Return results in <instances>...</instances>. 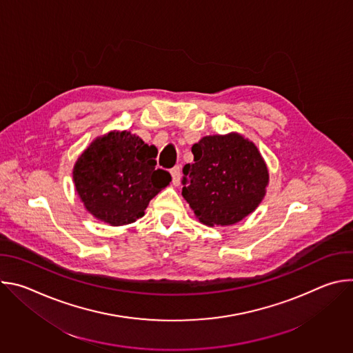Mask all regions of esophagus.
Segmentation results:
<instances>
[{"label": "esophagus", "mask_w": 353, "mask_h": 353, "mask_svg": "<svg viewBox=\"0 0 353 353\" xmlns=\"http://www.w3.org/2000/svg\"><path fill=\"white\" fill-rule=\"evenodd\" d=\"M170 174H172V183L173 185H179L180 184V168L179 166H174L172 170H170Z\"/></svg>", "instance_id": "esophagus-1"}]
</instances>
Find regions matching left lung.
Returning <instances> with one entry per match:
<instances>
[{"instance_id":"left-lung-1","label":"left lung","mask_w":353,"mask_h":353,"mask_svg":"<svg viewBox=\"0 0 353 353\" xmlns=\"http://www.w3.org/2000/svg\"><path fill=\"white\" fill-rule=\"evenodd\" d=\"M194 163L183 169V196L207 226H229L254 212L270 173L253 141L239 132L207 135L192 145Z\"/></svg>"}]
</instances>
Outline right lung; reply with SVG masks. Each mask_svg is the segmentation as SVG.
Returning a JSON list of instances; mask_svg holds the SVG:
<instances>
[{
  "mask_svg": "<svg viewBox=\"0 0 353 353\" xmlns=\"http://www.w3.org/2000/svg\"><path fill=\"white\" fill-rule=\"evenodd\" d=\"M158 149L130 131L94 138L77 159L72 180L85 210L110 226H124L145 210L172 176L157 169Z\"/></svg>",
  "mask_w": 353,
  "mask_h": 353,
  "instance_id": "right-lung-1",
  "label": "right lung"
}]
</instances>
